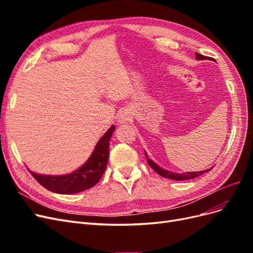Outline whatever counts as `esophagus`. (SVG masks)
I'll use <instances>...</instances> for the list:
<instances>
[{"instance_id": "obj_1", "label": "esophagus", "mask_w": 253, "mask_h": 253, "mask_svg": "<svg viewBox=\"0 0 253 253\" xmlns=\"http://www.w3.org/2000/svg\"><path fill=\"white\" fill-rule=\"evenodd\" d=\"M119 124H125L126 121L128 120V114L126 112H121L119 115H118V118H117Z\"/></svg>"}]
</instances>
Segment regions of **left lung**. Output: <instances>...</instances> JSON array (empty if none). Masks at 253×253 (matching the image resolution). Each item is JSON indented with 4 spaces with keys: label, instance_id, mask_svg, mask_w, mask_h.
I'll use <instances>...</instances> for the list:
<instances>
[{
    "label": "left lung",
    "instance_id": "1",
    "mask_svg": "<svg viewBox=\"0 0 253 253\" xmlns=\"http://www.w3.org/2000/svg\"><path fill=\"white\" fill-rule=\"evenodd\" d=\"M196 55V60H209L210 58L206 57V56H203V55H200L198 52H195ZM144 154H145V157H147V160H148V164L149 166L152 168L153 170H154L156 173H158L160 176H163V177L165 178H169V179H173V180H189V179H193L195 177H197V176L200 175H203L204 173L210 171L212 168H210V169H207V170H204V171H198V172H186V173H174V172H171V171H168V170H165L163 169V168H160L157 164H155L154 162H153L152 159L149 158L147 152L144 151Z\"/></svg>",
    "mask_w": 253,
    "mask_h": 253
}]
</instances>
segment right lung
Masks as SVG:
<instances>
[{
    "instance_id": "add662e5",
    "label": "right lung",
    "mask_w": 253,
    "mask_h": 253,
    "mask_svg": "<svg viewBox=\"0 0 253 253\" xmlns=\"http://www.w3.org/2000/svg\"><path fill=\"white\" fill-rule=\"evenodd\" d=\"M114 131L115 126H112L99 139L86 163L70 174L43 175L30 170L29 172L40 185L59 194H75L94 187L106 169L110 154V139Z\"/></svg>"
}]
</instances>
